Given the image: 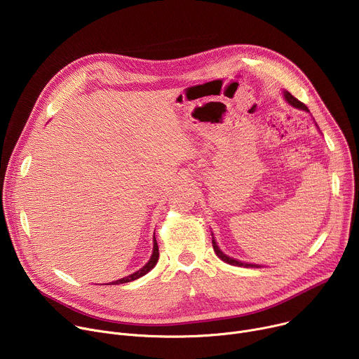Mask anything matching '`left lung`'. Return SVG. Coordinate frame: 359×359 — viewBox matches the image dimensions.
<instances>
[{"mask_svg":"<svg viewBox=\"0 0 359 359\" xmlns=\"http://www.w3.org/2000/svg\"><path fill=\"white\" fill-rule=\"evenodd\" d=\"M284 96H285L288 104L292 105L294 108H299V109H304V111H306V112H310L309 108H306L301 100H298L297 97H294L290 92H284ZM212 241H213V248H215L216 254L219 255V257H220L223 262H226V263H229V264H231V266H238V267H241V266H243V267H260V266H255V264H245V263H241V262H237V260L229 257V255H226V254L219 248V245H217V243L215 241V238H213Z\"/></svg>","mask_w":359,"mask_h":359,"instance_id":"1","label":"left lung"}]
</instances>
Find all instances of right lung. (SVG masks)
<instances>
[{
	"mask_svg": "<svg viewBox=\"0 0 359 359\" xmlns=\"http://www.w3.org/2000/svg\"><path fill=\"white\" fill-rule=\"evenodd\" d=\"M158 260H159V247H158V243H156V238H155V244H153V254H151V257H150L149 263H147L144 267H142L139 271H136V273H133V274H130V276H128V277H125V278H121V280H118V281L109 283V284H123V283H130V281H133V280H136V278H139V277L144 276L146 273H149L153 267L156 266Z\"/></svg>",
	"mask_w": 359,
	"mask_h": 359,
	"instance_id": "1",
	"label": "right lung"
}]
</instances>
